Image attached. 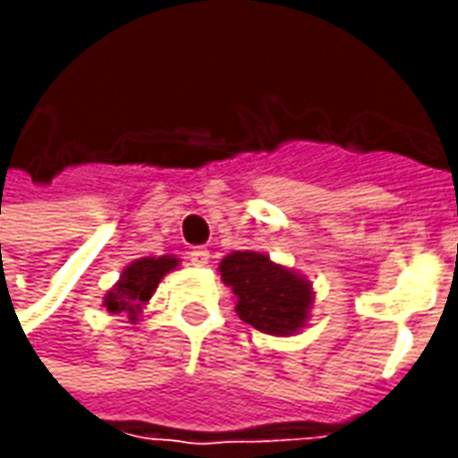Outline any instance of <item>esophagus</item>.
<instances>
[{
    "mask_svg": "<svg viewBox=\"0 0 458 458\" xmlns=\"http://www.w3.org/2000/svg\"><path fill=\"white\" fill-rule=\"evenodd\" d=\"M191 265H193V267H206V265H208L210 262V252L206 248H193L191 250Z\"/></svg>",
    "mask_w": 458,
    "mask_h": 458,
    "instance_id": "obj_1",
    "label": "esophagus"
}]
</instances>
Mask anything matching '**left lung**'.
<instances>
[{
    "mask_svg": "<svg viewBox=\"0 0 458 458\" xmlns=\"http://www.w3.org/2000/svg\"><path fill=\"white\" fill-rule=\"evenodd\" d=\"M218 269L238 299L235 311L245 324L272 336H292L307 327L314 292L294 269L252 250L230 252Z\"/></svg>",
    "mask_w": 458,
    "mask_h": 458,
    "instance_id": "1",
    "label": "left lung"
}]
</instances>
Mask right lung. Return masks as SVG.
<instances>
[{"label":"right lung","instance_id":"add662e5","mask_svg":"<svg viewBox=\"0 0 458 458\" xmlns=\"http://www.w3.org/2000/svg\"><path fill=\"white\" fill-rule=\"evenodd\" d=\"M176 267H179V258H174V255L134 259L131 265L124 267L117 284L105 294L103 304L110 314H124L131 324H137L141 307L157 292L164 275H169L171 269Z\"/></svg>","mask_w":458,"mask_h":458}]
</instances>
